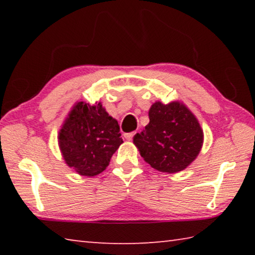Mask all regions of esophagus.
Wrapping results in <instances>:
<instances>
[{
	"instance_id": "34e87169",
	"label": "esophagus",
	"mask_w": 255,
	"mask_h": 255,
	"mask_svg": "<svg viewBox=\"0 0 255 255\" xmlns=\"http://www.w3.org/2000/svg\"><path fill=\"white\" fill-rule=\"evenodd\" d=\"M135 133H136L135 131H132V132H126L124 136H125V138H126L127 140H131L132 137L135 136Z\"/></svg>"
}]
</instances>
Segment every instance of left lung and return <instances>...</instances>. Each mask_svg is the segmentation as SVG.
<instances>
[{
    "mask_svg": "<svg viewBox=\"0 0 255 255\" xmlns=\"http://www.w3.org/2000/svg\"><path fill=\"white\" fill-rule=\"evenodd\" d=\"M149 123L133 137L140 156L153 169L176 173L199 154L204 131L195 115L182 102H155L148 111Z\"/></svg>",
    "mask_w": 255,
    "mask_h": 255,
    "instance_id": "obj_1",
    "label": "left lung"
}]
</instances>
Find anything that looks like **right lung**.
Wrapping results in <instances>:
<instances>
[{"mask_svg":"<svg viewBox=\"0 0 255 255\" xmlns=\"http://www.w3.org/2000/svg\"><path fill=\"white\" fill-rule=\"evenodd\" d=\"M118 122L100 102H76L58 133V145L68 166L83 176L100 174L123 144Z\"/></svg>","mask_w":255,"mask_h":255,"instance_id":"obj_1","label":"right lung"}]
</instances>
